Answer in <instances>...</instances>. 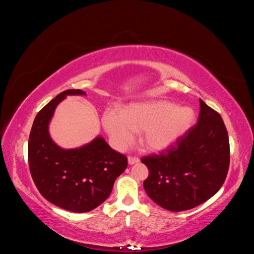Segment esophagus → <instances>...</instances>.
<instances>
[{
    "label": "esophagus",
    "instance_id": "obj_1",
    "mask_svg": "<svg viewBox=\"0 0 254 254\" xmlns=\"http://www.w3.org/2000/svg\"><path fill=\"white\" fill-rule=\"evenodd\" d=\"M137 162H140V159L137 158V157H134V156H130L129 158H128V163L131 165V164H134V163H137Z\"/></svg>",
    "mask_w": 254,
    "mask_h": 254
}]
</instances>
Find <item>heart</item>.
Here are the masks:
<instances>
[{"mask_svg": "<svg viewBox=\"0 0 254 254\" xmlns=\"http://www.w3.org/2000/svg\"><path fill=\"white\" fill-rule=\"evenodd\" d=\"M103 125L118 148L124 149L134 140L135 131H142V141L148 149L171 147L186 133L194 121L189 107H175L166 101L133 104L125 110L107 108Z\"/></svg>", "mask_w": 254, "mask_h": 254, "instance_id": "obj_1", "label": "heart"}]
</instances>
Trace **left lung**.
Returning a JSON list of instances; mask_svg holds the SVG:
<instances>
[{"label": "left lung", "mask_w": 254, "mask_h": 254, "mask_svg": "<svg viewBox=\"0 0 254 254\" xmlns=\"http://www.w3.org/2000/svg\"><path fill=\"white\" fill-rule=\"evenodd\" d=\"M196 124L166 150L141 159L148 168L147 195L163 209L187 211L203 203L224 184L230 164L227 128L202 99Z\"/></svg>", "instance_id": "1"}]
</instances>
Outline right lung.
<instances>
[{
  "label": "right lung",
  "mask_w": 254,
  "mask_h": 254,
  "mask_svg": "<svg viewBox=\"0 0 254 254\" xmlns=\"http://www.w3.org/2000/svg\"><path fill=\"white\" fill-rule=\"evenodd\" d=\"M66 95H86V92L65 90L38 112L28 139V166L36 188L47 200L61 209L84 213L109 197L128 160L103 137H96L83 147L66 150L52 141L49 122Z\"/></svg>",
  "instance_id": "right-lung-1"
}]
</instances>
